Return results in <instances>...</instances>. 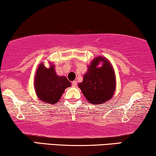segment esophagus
<instances>
[{
  "label": "esophagus",
  "instance_id": "34e87169",
  "mask_svg": "<svg viewBox=\"0 0 156 156\" xmlns=\"http://www.w3.org/2000/svg\"><path fill=\"white\" fill-rule=\"evenodd\" d=\"M76 84H76V81H73V82H72V87H76Z\"/></svg>",
  "mask_w": 156,
  "mask_h": 156
}]
</instances>
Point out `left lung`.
<instances>
[{"label":"left lung","mask_w":156,"mask_h":156,"mask_svg":"<svg viewBox=\"0 0 156 156\" xmlns=\"http://www.w3.org/2000/svg\"><path fill=\"white\" fill-rule=\"evenodd\" d=\"M101 61H103L102 66L97 68ZM79 87L87 99L94 105L112 99L116 88V81L114 69L107 59L101 57L94 59Z\"/></svg>","instance_id":"left-lung-1"}]
</instances>
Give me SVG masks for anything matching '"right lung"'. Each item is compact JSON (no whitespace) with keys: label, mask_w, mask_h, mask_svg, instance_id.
<instances>
[{"label":"right lung","mask_w":156,"mask_h":156,"mask_svg":"<svg viewBox=\"0 0 156 156\" xmlns=\"http://www.w3.org/2000/svg\"><path fill=\"white\" fill-rule=\"evenodd\" d=\"M71 83L65 76H58L54 66L48 69L43 64L39 65L35 79V88L38 98L47 103L53 104L59 101L65 89Z\"/></svg>","instance_id":"1"}]
</instances>
